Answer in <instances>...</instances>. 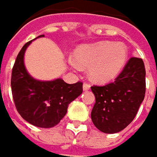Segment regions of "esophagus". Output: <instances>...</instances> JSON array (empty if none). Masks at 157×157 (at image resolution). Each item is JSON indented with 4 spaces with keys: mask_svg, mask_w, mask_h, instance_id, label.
<instances>
[{
    "mask_svg": "<svg viewBox=\"0 0 157 157\" xmlns=\"http://www.w3.org/2000/svg\"><path fill=\"white\" fill-rule=\"evenodd\" d=\"M89 88H90V85L89 84H88V83H84L83 84V90L84 91H87Z\"/></svg>",
    "mask_w": 157,
    "mask_h": 157,
    "instance_id": "esophagus-1",
    "label": "esophagus"
}]
</instances>
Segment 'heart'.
Here are the masks:
<instances>
[{
  "instance_id": "obj_1",
  "label": "heart",
  "mask_w": 157,
  "mask_h": 157,
  "mask_svg": "<svg viewBox=\"0 0 157 157\" xmlns=\"http://www.w3.org/2000/svg\"><path fill=\"white\" fill-rule=\"evenodd\" d=\"M74 59L69 65L77 69L78 66L88 68V76L94 82L106 84L114 80L126 66L128 47L122 42L100 41L84 44L77 48Z\"/></svg>"
}]
</instances>
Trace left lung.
I'll list each match as a JSON object with an SVG mask.
<instances>
[{
  "label": "left lung",
  "instance_id": "obj_1",
  "mask_svg": "<svg viewBox=\"0 0 157 157\" xmlns=\"http://www.w3.org/2000/svg\"><path fill=\"white\" fill-rule=\"evenodd\" d=\"M96 103L91 111L95 127L106 134L122 131L133 121L146 94V69L142 59L133 57L116 80L93 86Z\"/></svg>",
  "mask_w": 157,
  "mask_h": 157
}]
</instances>
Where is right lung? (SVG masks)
I'll return each instance as SVG.
<instances>
[{
	"mask_svg": "<svg viewBox=\"0 0 157 157\" xmlns=\"http://www.w3.org/2000/svg\"><path fill=\"white\" fill-rule=\"evenodd\" d=\"M40 37L44 35L37 38ZM31 41L22 47L15 60L10 81L12 98L24 120L38 128H53L67 114L69 103L82 93L83 84H68L61 78L41 81L32 78L24 65V54Z\"/></svg>",
	"mask_w": 157,
	"mask_h": 157,
	"instance_id": "obj_1",
	"label": "right lung"
}]
</instances>
